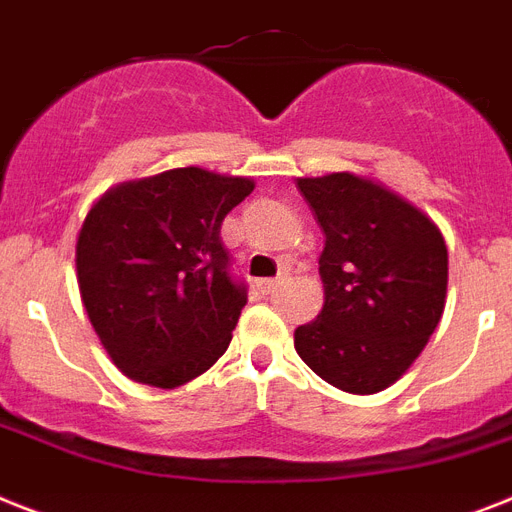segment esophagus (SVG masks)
<instances>
[{"mask_svg": "<svg viewBox=\"0 0 512 512\" xmlns=\"http://www.w3.org/2000/svg\"><path fill=\"white\" fill-rule=\"evenodd\" d=\"M280 277H274V280H259L256 282V290H259V293H264V295H269V293H274V290H277V287H280Z\"/></svg>", "mask_w": 512, "mask_h": 512, "instance_id": "esophagus-1", "label": "esophagus"}]
</instances>
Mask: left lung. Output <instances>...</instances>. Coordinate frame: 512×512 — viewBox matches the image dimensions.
<instances>
[{
	"instance_id": "obj_1",
	"label": "left lung",
	"mask_w": 512,
	"mask_h": 512,
	"mask_svg": "<svg viewBox=\"0 0 512 512\" xmlns=\"http://www.w3.org/2000/svg\"><path fill=\"white\" fill-rule=\"evenodd\" d=\"M298 190L324 230V306L295 329V350L337 390H387L442 319L445 238L424 211L369 177H298Z\"/></svg>"
}]
</instances>
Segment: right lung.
I'll use <instances>...</instances> for the list:
<instances>
[{"label": "right lung", "mask_w": 512, "mask_h": 512, "mask_svg": "<svg viewBox=\"0 0 512 512\" xmlns=\"http://www.w3.org/2000/svg\"><path fill=\"white\" fill-rule=\"evenodd\" d=\"M253 185L177 167L114 185L91 206L75 246L80 301L128 379L175 390L227 350L246 287L230 277L219 230Z\"/></svg>", "instance_id": "1"}]
</instances>
